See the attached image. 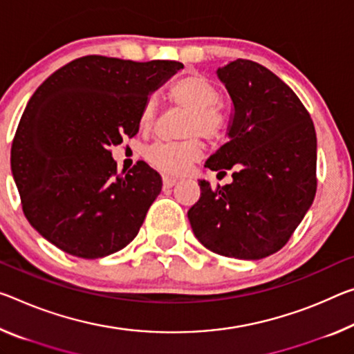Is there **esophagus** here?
<instances>
[{
    "label": "esophagus",
    "instance_id": "esophagus-1",
    "mask_svg": "<svg viewBox=\"0 0 354 354\" xmlns=\"http://www.w3.org/2000/svg\"><path fill=\"white\" fill-rule=\"evenodd\" d=\"M162 183H164V189H170L176 184V179L170 176H164L162 178Z\"/></svg>",
    "mask_w": 354,
    "mask_h": 354
}]
</instances>
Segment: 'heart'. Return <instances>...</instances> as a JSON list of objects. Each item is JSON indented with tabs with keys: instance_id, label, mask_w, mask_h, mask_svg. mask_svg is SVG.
I'll list each match as a JSON object with an SVG mask.
<instances>
[{
	"instance_id": "1",
	"label": "heart",
	"mask_w": 354,
	"mask_h": 354,
	"mask_svg": "<svg viewBox=\"0 0 354 354\" xmlns=\"http://www.w3.org/2000/svg\"><path fill=\"white\" fill-rule=\"evenodd\" d=\"M170 99L189 111L184 136H192L183 142H157L147 149L151 165L167 175H181L203 154L200 136L216 142L225 136L228 120L218 104L221 91L209 78L201 74H189L179 78L170 88ZM156 115V100L149 97L140 111V126L148 129Z\"/></svg>"
}]
</instances>
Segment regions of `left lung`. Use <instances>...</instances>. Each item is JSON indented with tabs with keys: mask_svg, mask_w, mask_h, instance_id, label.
<instances>
[{
	"mask_svg": "<svg viewBox=\"0 0 354 354\" xmlns=\"http://www.w3.org/2000/svg\"><path fill=\"white\" fill-rule=\"evenodd\" d=\"M234 113L228 142L206 160L233 183L211 187L187 211L195 236L214 254L260 260L288 243L317 192V133L287 83L250 59L217 71Z\"/></svg>",
	"mask_w": 354,
	"mask_h": 354,
	"instance_id": "8db88e82",
	"label": "left lung"
}]
</instances>
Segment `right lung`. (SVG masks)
Returning a JSON list of instances; mask_svg holds the SVG:
<instances>
[{
    "label": "right lung",
    "mask_w": 354,
    "mask_h": 354,
    "mask_svg": "<svg viewBox=\"0 0 354 354\" xmlns=\"http://www.w3.org/2000/svg\"><path fill=\"white\" fill-rule=\"evenodd\" d=\"M183 67L88 55L36 89L15 131L10 168L25 217L48 243L93 260L137 236L162 178L143 160L118 173L110 148L137 136L149 93Z\"/></svg>",
    "instance_id": "obj_1"
}]
</instances>
